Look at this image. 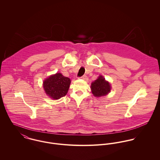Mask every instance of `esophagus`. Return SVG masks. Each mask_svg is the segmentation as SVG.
I'll list each match as a JSON object with an SVG mask.
<instances>
[{
	"instance_id": "obj_1",
	"label": "esophagus",
	"mask_w": 160,
	"mask_h": 160,
	"mask_svg": "<svg viewBox=\"0 0 160 160\" xmlns=\"http://www.w3.org/2000/svg\"><path fill=\"white\" fill-rule=\"evenodd\" d=\"M86 78H87V76H86V75H84V76H81V77H79L78 78L82 79H85Z\"/></svg>"
}]
</instances>
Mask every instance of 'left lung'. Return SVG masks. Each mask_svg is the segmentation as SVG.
Returning a JSON list of instances; mask_svg holds the SVG:
<instances>
[{
    "label": "left lung",
    "mask_w": 160,
    "mask_h": 160,
    "mask_svg": "<svg viewBox=\"0 0 160 160\" xmlns=\"http://www.w3.org/2000/svg\"><path fill=\"white\" fill-rule=\"evenodd\" d=\"M92 92L94 96L102 97L108 93L111 90L110 84L106 81L102 76H100L97 79L91 84Z\"/></svg>",
    "instance_id": "8db88e82"
}]
</instances>
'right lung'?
Segmentation results:
<instances>
[{
    "instance_id": "add662e5",
    "label": "right lung",
    "mask_w": 160,
    "mask_h": 160,
    "mask_svg": "<svg viewBox=\"0 0 160 160\" xmlns=\"http://www.w3.org/2000/svg\"><path fill=\"white\" fill-rule=\"evenodd\" d=\"M71 83L70 79L61 73L50 76L44 81V89L50 98L58 100L65 96Z\"/></svg>"
}]
</instances>
